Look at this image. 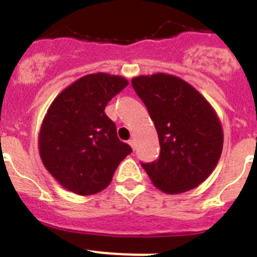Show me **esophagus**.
Instances as JSON below:
<instances>
[{
  "label": "esophagus",
  "instance_id": "1",
  "mask_svg": "<svg viewBox=\"0 0 257 257\" xmlns=\"http://www.w3.org/2000/svg\"><path fill=\"white\" fill-rule=\"evenodd\" d=\"M128 144H130V147L133 149H135L136 148V140L135 139H131L130 142H128Z\"/></svg>",
  "mask_w": 257,
  "mask_h": 257
}]
</instances>
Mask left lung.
<instances>
[{"instance_id":"left-lung-1","label":"left lung","mask_w":257,"mask_h":257,"mask_svg":"<svg viewBox=\"0 0 257 257\" xmlns=\"http://www.w3.org/2000/svg\"><path fill=\"white\" fill-rule=\"evenodd\" d=\"M131 83L160 140L158 160L142 165L152 183L167 194L197 188L212 174L222 152L224 134L213 106L190 83L172 74L138 76Z\"/></svg>"}]
</instances>
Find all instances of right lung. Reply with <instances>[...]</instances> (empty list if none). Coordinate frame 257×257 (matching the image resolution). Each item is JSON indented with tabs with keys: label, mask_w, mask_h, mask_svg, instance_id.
<instances>
[{
	"label": "right lung",
	"mask_w": 257,
	"mask_h": 257,
	"mask_svg": "<svg viewBox=\"0 0 257 257\" xmlns=\"http://www.w3.org/2000/svg\"><path fill=\"white\" fill-rule=\"evenodd\" d=\"M127 85L122 76L87 74L50 104L38 134V152L45 169L69 192L91 196L105 189L133 152L118 139L115 124L104 112Z\"/></svg>",
	"instance_id": "obj_1"
}]
</instances>
